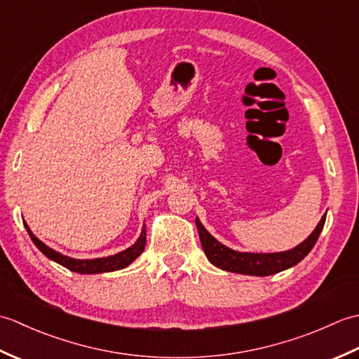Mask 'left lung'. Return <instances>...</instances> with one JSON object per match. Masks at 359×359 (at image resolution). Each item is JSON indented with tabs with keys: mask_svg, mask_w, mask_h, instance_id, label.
<instances>
[{
	"mask_svg": "<svg viewBox=\"0 0 359 359\" xmlns=\"http://www.w3.org/2000/svg\"><path fill=\"white\" fill-rule=\"evenodd\" d=\"M325 224V215L309 238L292 250L279 251V253H247V251H236L225 247L216 238L207 231L199 217H196V225L199 230L202 248L208 261L225 271L248 274V276H270V274L284 271L299 264L306 257L321 234Z\"/></svg>",
	"mask_w": 359,
	"mask_h": 359,
	"instance_id": "1",
	"label": "left lung"
}]
</instances>
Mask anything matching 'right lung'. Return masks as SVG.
Instances as JSON below:
<instances>
[{"mask_svg":"<svg viewBox=\"0 0 359 359\" xmlns=\"http://www.w3.org/2000/svg\"><path fill=\"white\" fill-rule=\"evenodd\" d=\"M25 226L30 236V239H32V242L35 243V247L40 250L46 257H49L50 261L66 266L67 270L80 273V274H98V273H108V271L125 269V266L133 264L135 259L143 253L144 245H147V226L143 225L139 239L135 241L134 245L120 251L117 255L108 256V257H97V259H74V257L58 253V251L46 245L44 242H41L32 231H30V228L26 222H25Z\"/></svg>","mask_w":359,"mask_h":359,"instance_id":"obj_1","label":"right lung"}]
</instances>
